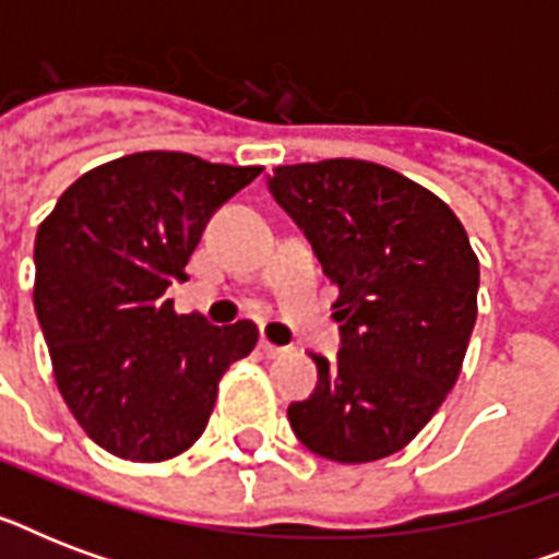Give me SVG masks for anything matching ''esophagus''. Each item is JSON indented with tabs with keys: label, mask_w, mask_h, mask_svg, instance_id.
Returning <instances> with one entry per match:
<instances>
[{
	"label": "esophagus",
	"mask_w": 559,
	"mask_h": 559,
	"mask_svg": "<svg viewBox=\"0 0 559 559\" xmlns=\"http://www.w3.org/2000/svg\"><path fill=\"white\" fill-rule=\"evenodd\" d=\"M261 350L266 354V359H281L287 357L289 348H281V345H272L270 340H261Z\"/></svg>",
	"instance_id": "obj_1"
}]
</instances>
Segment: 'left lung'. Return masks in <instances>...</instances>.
I'll use <instances>...</instances> for the list:
<instances>
[{
  "label": "left lung",
  "mask_w": 559,
  "mask_h": 559,
  "mask_svg": "<svg viewBox=\"0 0 559 559\" xmlns=\"http://www.w3.org/2000/svg\"><path fill=\"white\" fill-rule=\"evenodd\" d=\"M270 191L340 287L342 348L313 354L316 391L287 408L307 450L366 464L403 450L461 373L478 313V258L432 191L362 159L281 165Z\"/></svg>",
  "instance_id": "obj_1"
}]
</instances>
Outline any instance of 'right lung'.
I'll use <instances>...</instances> for the list:
<instances>
[{"instance_id": "add662e5", "label": "right lung", "mask_w": 559, "mask_h": 559, "mask_svg": "<svg viewBox=\"0 0 559 559\" xmlns=\"http://www.w3.org/2000/svg\"><path fill=\"white\" fill-rule=\"evenodd\" d=\"M261 170L133 153L86 170L39 223L34 310L57 389L116 459L186 452L209 424L219 377L252 354V322L179 316L165 289L188 278L211 214Z\"/></svg>"}]
</instances>
